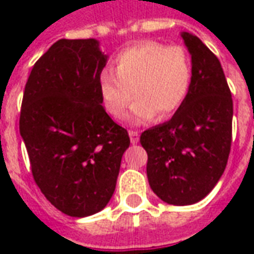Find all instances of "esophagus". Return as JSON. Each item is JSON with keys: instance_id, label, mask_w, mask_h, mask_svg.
I'll list each match as a JSON object with an SVG mask.
<instances>
[{"instance_id": "esophagus-1", "label": "esophagus", "mask_w": 254, "mask_h": 254, "mask_svg": "<svg viewBox=\"0 0 254 254\" xmlns=\"http://www.w3.org/2000/svg\"><path fill=\"white\" fill-rule=\"evenodd\" d=\"M129 136H130V143L132 144L138 143V132L137 130H130V132H129Z\"/></svg>"}]
</instances>
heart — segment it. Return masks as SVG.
Returning a JSON list of instances; mask_svg holds the SVG:
<instances>
[{
  "mask_svg": "<svg viewBox=\"0 0 254 254\" xmlns=\"http://www.w3.org/2000/svg\"><path fill=\"white\" fill-rule=\"evenodd\" d=\"M114 69L99 76L100 98L106 111L116 120L127 113L133 96V122L144 124L173 116L187 99L193 65L185 47L144 41L124 49L114 58Z\"/></svg>",
  "mask_w": 254,
  "mask_h": 254,
  "instance_id": "b5f03b06",
  "label": "heart"
}]
</instances>
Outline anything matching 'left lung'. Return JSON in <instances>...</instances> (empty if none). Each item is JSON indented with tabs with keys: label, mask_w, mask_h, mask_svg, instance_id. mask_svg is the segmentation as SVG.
Listing matches in <instances>:
<instances>
[{
	"label": "left lung",
	"mask_w": 254,
	"mask_h": 254,
	"mask_svg": "<svg viewBox=\"0 0 254 254\" xmlns=\"http://www.w3.org/2000/svg\"><path fill=\"white\" fill-rule=\"evenodd\" d=\"M193 80L170 121L144 130L151 189L167 204L190 205L212 190L223 174L233 133V98L218 57L197 36L184 32Z\"/></svg>",
	"instance_id": "8db88e82"
}]
</instances>
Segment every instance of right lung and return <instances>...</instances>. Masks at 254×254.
<instances>
[{"label": "right lung", "mask_w": 254, "mask_h": 254, "mask_svg": "<svg viewBox=\"0 0 254 254\" xmlns=\"http://www.w3.org/2000/svg\"><path fill=\"white\" fill-rule=\"evenodd\" d=\"M106 56L95 39H60L35 63L20 110V134L34 181L61 212H99L116 190L125 127L102 106Z\"/></svg>", "instance_id": "obj_1"}]
</instances>
